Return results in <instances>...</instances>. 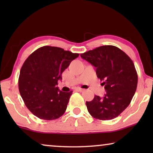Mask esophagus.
I'll return each mask as SVG.
<instances>
[{"label": "esophagus", "mask_w": 153, "mask_h": 153, "mask_svg": "<svg viewBox=\"0 0 153 153\" xmlns=\"http://www.w3.org/2000/svg\"><path fill=\"white\" fill-rule=\"evenodd\" d=\"M76 91L77 92H82V91H84V89L81 88H78L76 89Z\"/></svg>", "instance_id": "34e87169"}]
</instances>
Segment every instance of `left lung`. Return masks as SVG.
Segmentation results:
<instances>
[{
	"mask_svg": "<svg viewBox=\"0 0 153 153\" xmlns=\"http://www.w3.org/2000/svg\"><path fill=\"white\" fill-rule=\"evenodd\" d=\"M81 57L96 68L97 78L103 81L106 93L95 95L86 102L94 118L111 120L118 117L130 104L137 87L138 75L131 58L119 48L105 45L81 54Z\"/></svg>",
	"mask_w": 153,
	"mask_h": 153,
	"instance_id": "left-lung-1",
	"label": "left lung"
}]
</instances>
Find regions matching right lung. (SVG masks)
Instances as JSON below:
<instances>
[{
	"label": "right lung",
	"mask_w": 153,
	"mask_h": 153,
	"mask_svg": "<svg viewBox=\"0 0 153 153\" xmlns=\"http://www.w3.org/2000/svg\"><path fill=\"white\" fill-rule=\"evenodd\" d=\"M79 56L60 47L44 46L25 60L19 77V90L33 115L52 120L64 114L72 91L62 92L56 85L64 70Z\"/></svg>",
	"instance_id": "obj_1"
}]
</instances>
